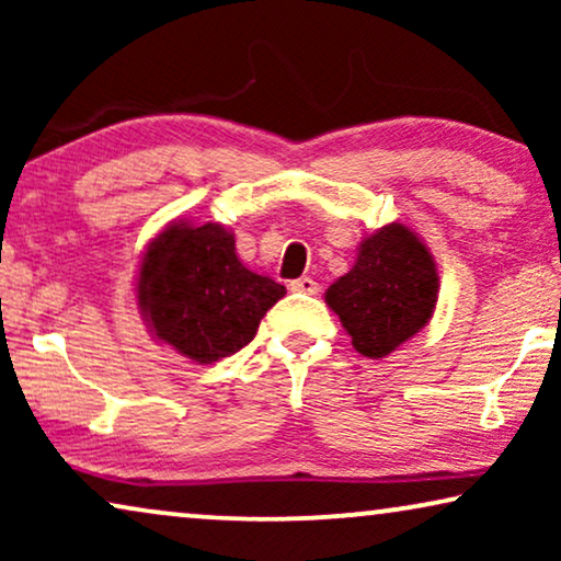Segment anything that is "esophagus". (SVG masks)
<instances>
[{
  "instance_id": "esophagus-1",
  "label": "esophagus",
  "mask_w": 561,
  "mask_h": 561,
  "mask_svg": "<svg viewBox=\"0 0 561 561\" xmlns=\"http://www.w3.org/2000/svg\"><path fill=\"white\" fill-rule=\"evenodd\" d=\"M290 290H296V294H306V296H317L319 294V283L306 275V278L290 280Z\"/></svg>"
}]
</instances>
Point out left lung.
I'll list each match as a JSON object with an SVG mask.
<instances>
[{
	"label": "left lung",
	"mask_w": 561,
	"mask_h": 561,
	"mask_svg": "<svg viewBox=\"0 0 561 561\" xmlns=\"http://www.w3.org/2000/svg\"><path fill=\"white\" fill-rule=\"evenodd\" d=\"M439 275L432 252L403 225H388L359 244L347 275L327 288V304L365 357H386L432 319Z\"/></svg>",
	"instance_id": "1"
}]
</instances>
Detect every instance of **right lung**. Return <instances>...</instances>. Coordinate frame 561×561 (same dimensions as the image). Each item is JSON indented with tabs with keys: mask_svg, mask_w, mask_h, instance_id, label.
<instances>
[{
	"mask_svg": "<svg viewBox=\"0 0 561 561\" xmlns=\"http://www.w3.org/2000/svg\"><path fill=\"white\" fill-rule=\"evenodd\" d=\"M286 286L248 271L221 225L171 221L142 255L137 306L150 332L198 365L252 342Z\"/></svg>",
	"mask_w": 561,
	"mask_h": 561,
	"instance_id": "obj_1",
	"label": "right lung"
}]
</instances>
